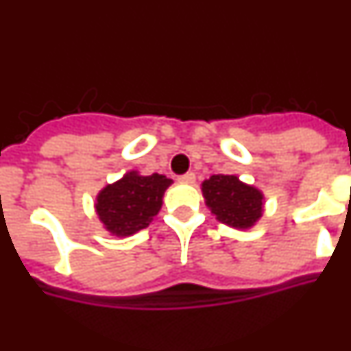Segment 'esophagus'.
I'll return each mask as SVG.
<instances>
[{
    "label": "esophagus",
    "instance_id": "esophagus-1",
    "mask_svg": "<svg viewBox=\"0 0 351 351\" xmlns=\"http://www.w3.org/2000/svg\"><path fill=\"white\" fill-rule=\"evenodd\" d=\"M179 182H184V184H191V182H195V173L193 172L182 173V176H179Z\"/></svg>",
    "mask_w": 351,
    "mask_h": 351
}]
</instances>
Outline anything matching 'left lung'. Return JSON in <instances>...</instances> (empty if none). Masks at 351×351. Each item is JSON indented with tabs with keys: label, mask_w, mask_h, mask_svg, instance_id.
Returning <instances> with one entry per match:
<instances>
[{
	"label": "left lung",
	"mask_w": 351,
	"mask_h": 351,
	"mask_svg": "<svg viewBox=\"0 0 351 351\" xmlns=\"http://www.w3.org/2000/svg\"><path fill=\"white\" fill-rule=\"evenodd\" d=\"M202 191L207 206L226 225L247 228L262 216V193L235 176H210L204 181Z\"/></svg>",
	"instance_id": "8db88e82"
}]
</instances>
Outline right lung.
I'll use <instances>...</instances> for the list:
<instances>
[{
	"mask_svg": "<svg viewBox=\"0 0 351 351\" xmlns=\"http://www.w3.org/2000/svg\"><path fill=\"white\" fill-rule=\"evenodd\" d=\"M170 179L161 173L128 176L101 190L96 198V213L116 235H132L149 225L161 209V197L170 186Z\"/></svg>",
	"mask_w": 351,
	"mask_h": 351,
	"instance_id": "add662e5",
	"label": "right lung"
}]
</instances>
